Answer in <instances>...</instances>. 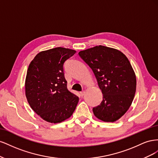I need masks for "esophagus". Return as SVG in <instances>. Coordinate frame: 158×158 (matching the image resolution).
Masks as SVG:
<instances>
[{
    "label": "esophagus",
    "instance_id": "1",
    "mask_svg": "<svg viewBox=\"0 0 158 158\" xmlns=\"http://www.w3.org/2000/svg\"><path fill=\"white\" fill-rule=\"evenodd\" d=\"M85 94V91H82V92H80V95L81 96H83V95Z\"/></svg>",
    "mask_w": 158,
    "mask_h": 158
}]
</instances>
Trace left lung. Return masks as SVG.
Instances as JSON below:
<instances>
[{"mask_svg":"<svg viewBox=\"0 0 158 158\" xmlns=\"http://www.w3.org/2000/svg\"><path fill=\"white\" fill-rule=\"evenodd\" d=\"M92 69L103 94L94 115L104 122H114L125 114L135 98L136 78L125 54L116 49L95 46L78 52Z\"/></svg>","mask_w":158,"mask_h":158,"instance_id":"1","label":"left lung"}]
</instances>
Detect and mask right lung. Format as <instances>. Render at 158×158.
Returning <instances> with one entry per match:
<instances>
[{"mask_svg":"<svg viewBox=\"0 0 158 158\" xmlns=\"http://www.w3.org/2000/svg\"><path fill=\"white\" fill-rule=\"evenodd\" d=\"M76 51L56 47L39 52L27 69L25 92L28 103L38 115L51 123L69 118L79 98L66 86L64 63Z\"/></svg>","mask_w":158,"mask_h":158,"instance_id":"add662e5","label":"right lung"}]
</instances>
